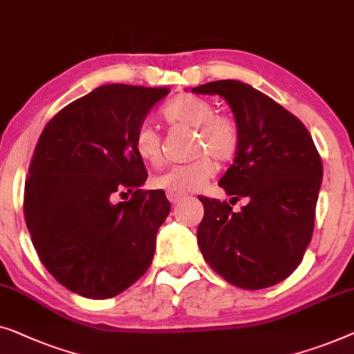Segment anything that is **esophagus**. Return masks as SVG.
<instances>
[{
	"label": "esophagus",
	"instance_id": "obj_1",
	"mask_svg": "<svg viewBox=\"0 0 354 354\" xmlns=\"http://www.w3.org/2000/svg\"><path fill=\"white\" fill-rule=\"evenodd\" d=\"M167 197H168V201H170L171 203H178V202H181L184 197H186V192L175 191V189H168Z\"/></svg>",
	"mask_w": 354,
	"mask_h": 354
}]
</instances>
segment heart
I'll return each mask as SVG.
<instances>
[{"mask_svg": "<svg viewBox=\"0 0 354 354\" xmlns=\"http://www.w3.org/2000/svg\"><path fill=\"white\" fill-rule=\"evenodd\" d=\"M163 118L173 128L194 129L197 136L192 142L194 160L175 165L153 178L157 187L175 191H196L215 175V162H229L236 157L241 146V128L236 118L218 113L207 99L197 96H178L163 109ZM134 151L147 165L160 167L163 162V142L157 129L142 123L134 133ZM209 156H207L206 153Z\"/></svg>", "mask_w": 354, "mask_h": 354, "instance_id": "obj_1", "label": "heart"}]
</instances>
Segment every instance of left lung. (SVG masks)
Instances as JSON below:
<instances>
[{
    "mask_svg": "<svg viewBox=\"0 0 354 354\" xmlns=\"http://www.w3.org/2000/svg\"><path fill=\"white\" fill-rule=\"evenodd\" d=\"M191 91L218 94L231 106L241 146L218 184L232 198H248L232 212L226 201L198 197L205 208L197 229L202 255L232 286H274L297 270L311 242L322 181L319 152L293 113L250 84L220 80Z\"/></svg>",
    "mask_w": 354,
    "mask_h": 354,
    "instance_id": "obj_1",
    "label": "left lung"
}]
</instances>
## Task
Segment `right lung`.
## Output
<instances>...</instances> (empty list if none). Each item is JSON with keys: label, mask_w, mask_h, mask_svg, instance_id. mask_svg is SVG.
<instances>
[{"label": "right lung", "mask_w": 354, "mask_h": 354, "mask_svg": "<svg viewBox=\"0 0 354 354\" xmlns=\"http://www.w3.org/2000/svg\"><path fill=\"white\" fill-rule=\"evenodd\" d=\"M168 88L104 84L44 127L26 179L24 215L35 250L59 283L106 300L151 266L170 213L165 192L144 191L134 133ZM132 197L112 204L115 193Z\"/></svg>", "instance_id": "1"}]
</instances>
